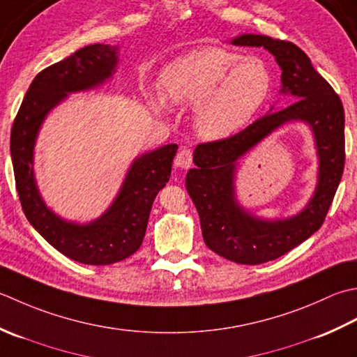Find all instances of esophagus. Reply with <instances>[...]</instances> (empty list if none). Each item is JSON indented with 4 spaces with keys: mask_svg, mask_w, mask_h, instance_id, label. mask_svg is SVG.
I'll use <instances>...</instances> for the list:
<instances>
[{
    "mask_svg": "<svg viewBox=\"0 0 357 357\" xmlns=\"http://www.w3.org/2000/svg\"><path fill=\"white\" fill-rule=\"evenodd\" d=\"M174 163H176V166H178L181 169H188L189 166L192 165V151L189 148H181L177 152Z\"/></svg>",
    "mask_w": 357,
    "mask_h": 357,
    "instance_id": "obj_1",
    "label": "esophagus"
}]
</instances>
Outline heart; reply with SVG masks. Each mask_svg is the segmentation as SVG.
I'll return each mask as SVG.
<instances>
[{"label": "heart", "instance_id": "obj_1", "mask_svg": "<svg viewBox=\"0 0 357 357\" xmlns=\"http://www.w3.org/2000/svg\"><path fill=\"white\" fill-rule=\"evenodd\" d=\"M163 97L174 105H194L199 134L227 137L246 125L271 91V72L257 56H243L223 47H202L181 55L160 75Z\"/></svg>", "mask_w": 357, "mask_h": 357}]
</instances>
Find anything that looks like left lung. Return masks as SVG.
<instances>
[{
  "label": "left lung",
  "instance_id": "1",
  "mask_svg": "<svg viewBox=\"0 0 357 357\" xmlns=\"http://www.w3.org/2000/svg\"><path fill=\"white\" fill-rule=\"evenodd\" d=\"M232 43L270 50L282 69L280 92L291 93L294 101L234 135L199 143L194 151L195 168L186 176V189L197 208L208 248L236 264L259 265L287 254L322 227L344 172L345 114L337 93L294 43L252 33ZM293 119L308 122L317 138L321 165L315 197L291 220L260 221L235 202V162L274 128Z\"/></svg>",
  "mask_w": 357,
  "mask_h": 357
}]
</instances>
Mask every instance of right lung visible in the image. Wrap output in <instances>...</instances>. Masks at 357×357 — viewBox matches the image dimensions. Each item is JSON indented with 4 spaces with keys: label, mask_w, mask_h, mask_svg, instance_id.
<instances>
[{
    "label": "right lung",
    "mask_w": 357,
    "mask_h": 357,
    "mask_svg": "<svg viewBox=\"0 0 357 357\" xmlns=\"http://www.w3.org/2000/svg\"><path fill=\"white\" fill-rule=\"evenodd\" d=\"M117 46L91 45L43 69L33 78L12 125L10 155L15 185L27 220L64 256L84 265H111L140 248L149 213L160 189L168 183L176 143L138 157L119 197L100 219L87 225L64 222L41 200L33 180V146L47 112L69 92L91 89L111 77Z\"/></svg>",
    "instance_id": "1"
}]
</instances>
